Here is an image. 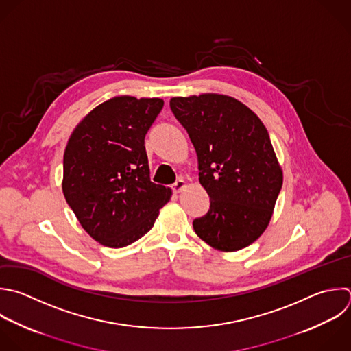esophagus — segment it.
<instances>
[{
    "label": "esophagus",
    "mask_w": 351,
    "mask_h": 351,
    "mask_svg": "<svg viewBox=\"0 0 351 351\" xmlns=\"http://www.w3.org/2000/svg\"><path fill=\"white\" fill-rule=\"evenodd\" d=\"M185 186H186L185 181H184L182 178H180V180H177V181L173 184V191H174V193H180Z\"/></svg>",
    "instance_id": "obj_1"
}]
</instances>
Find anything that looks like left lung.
I'll list each match as a JSON object with an SVG mask.
<instances>
[{"instance_id": "1", "label": "left lung", "mask_w": 351, "mask_h": 351, "mask_svg": "<svg viewBox=\"0 0 351 351\" xmlns=\"http://www.w3.org/2000/svg\"><path fill=\"white\" fill-rule=\"evenodd\" d=\"M170 108L195 147L210 210L196 234L219 251H239L267 228L282 171L261 119L239 100L215 93L173 97Z\"/></svg>"}]
</instances>
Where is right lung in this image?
Masks as SVG:
<instances>
[{
    "instance_id": "add662e5",
    "label": "right lung",
    "mask_w": 351,
    "mask_h": 351,
    "mask_svg": "<svg viewBox=\"0 0 351 351\" xmlns=\"http://www.w3.org/2000/svg\"><path fill=\"white\" fill-rule=\"evenodd\" d=\"M162 99L112 97L74 129L63 159V193L82 228L121 248L155 223L171 189L151 182L144 138Z\"/></svg>"
}]
</instances>
